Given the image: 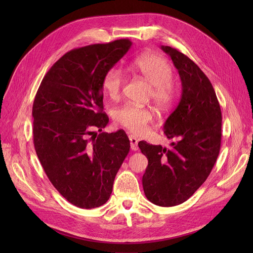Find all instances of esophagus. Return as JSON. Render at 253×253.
<instances>
[{
    "instance_id": "1",
    "label": "esophagus",
    "mask_w": 253,
    "mask_h": 253,
    "mask_svg": "<svg viewBox=\"0 0 253 253\" xmlns=\"http://www.w3.org/2000/svg\"><path fill=\"white\" fill-rule=\"evenodd\" d=\"M129 140H130V147H131V150L132 151H137L138 150V147H137V139L134 137L130 135L129 136Z\"/></svg>"
}]
</instances>
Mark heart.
I'll list each match as a JSON object with an SVG mask.
<instances>
[{
  "instance_id": "b5f03b06",
  "label": "heart",
  "mask_w": 253,
  "mask_h": 253,
  "mask_svg": "<svg viewBox=\"0 0 253 253\" xmlns=\"http://www.w3.org/2000/svg\"><path fill=\"white\" fill-rule=\"evenodd\" d=\"M130 69L140 74L152 85L151 97L159 108L163 111L171 108L176 97V91L171 83L173 72L166 59L159 55L147 54L136 58L131 63ZM124 81L123 72L118 68H112L103 76L102 89L110 98L117 99L121 94ZM154 117V112L148 106L129 102L114 112L116 124L135 134L143 133L148 125L153 122Z\"/></svg>"
}]
</instances>
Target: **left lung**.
<instances>
[{"instance_id":"1","label":"left lung","mask_w":253,"mask_h":253,"mask_svg":"<svg viewBox=\"0 0 253 253\" xmlns=\"http://www.w3.org/2000/svg\"><path fill=\"white\" fill-rule=\"evenodd\" d=\"M161 49L171 57L181 81V96L163 130L170 148L139 141L149 164L142 176L145 197L170 207L187 201L213 168L220 150L221 111L209 79L188 56L169 46Z\"/></svg>"}]
</instances>
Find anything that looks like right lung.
Wrapping results in <instances>:
<instances>
[{
    "instance_id": "right-lung-1",
    "label": "right lung",
    "mask_w": 253,
    "mask_h": 253,
    "mask_svg": "<svg viewBox=\"0 0 253 253\" xmlns=\"http://www.w3.org/2000/svg\"><path fill=\"white\" fill-rule=\"evenodd\" d=\"M128 39L71 50L45 75L33 105L34 144L51 183L73 205L91 209L110 199L130 150L123 130L101 132L102 79L130 49Z\"/></svg>"
}]
</instances>
